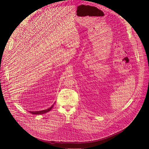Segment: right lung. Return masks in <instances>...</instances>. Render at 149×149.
Segmentation results:
<instances>
[{"label": "right lung", "mask_w": 149, "mask_h": 149, "mask_svg": "<svg viewBox=\"0 0 149 149\" xmlns=\"http://www.w3.org/2000/svg\"><path fill=\"white\" fill-rule=\"evenodd\" d=\"M55 102H54V104H55ZM54 104L51 106V107H49V109H46V110H41V111H29L30 113H31V114H35V115H39V114H45V113H48V112H49V111H51V109L53 108V107H54Z\"/></svg>", "instance_id": "1"}]
</instances>
